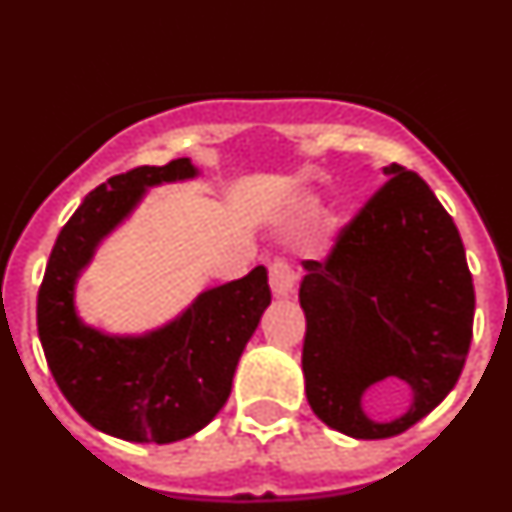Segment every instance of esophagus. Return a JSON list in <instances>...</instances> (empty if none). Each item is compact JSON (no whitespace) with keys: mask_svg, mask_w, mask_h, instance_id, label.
Returning a JSON list of instances; mask_svg holds the SVG:
<instances>
[{"mask_svg":"<svg viewBox=\"0 0 512 512\" xmlns=\"http://www.w3.org/2000/svg\"><path fill=\"white\" fill-rule=\"evenodd\" d=\"M297 282V271L292 269V264L284 259H274L269 264V284L274 289V295L277 297H287L292 295V289H295Z\"/></svg>","mask_w":512,"mask_h":512,"instance_id":"34e87169","label":"esophagus"}]
</instances>
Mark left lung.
I'll list each match as a JSON object with an SVG mask.
<instances>
[{
	"label": "left lung",
	"instance_id": "obj_1",
	"mask_svg": "<svg viewBox=\"0 0 512 512\" xmlns=\"http://www.w3.org/2000/svg\"><path fill=\"white\" fill-rule=\"evenodd\" d=\"M384 174L328 256L302 261L300 284L307 402L325 425L366 441L408 431L454 390L474 323L472 274L451 215L415 171L390 164ZM382 378L414 390L411 410L392 424L360 410Z\"/></svg>",
	"mask_w": 512,
	"mask_h": 512
}]
</instances>
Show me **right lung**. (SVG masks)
Returning a JSON list of instances; mask_svg holds the SVG:
<instances>
[{
  "mask_svg": "<svg viewBox=\"0 0 512 512\" xmlns=\"http://www.w3.org/2000/svg\"><path fill=\"white\" fill-rule=\"evenodd\" d=\"M192 176L189 158H174L99 184L58 233L38 289V336L58 390L89 425L125 441L171 443L205 428L228 400L238 359L271 302L266 269L256 266L148 336H104L79 320L74 284L99 241L148 187Z\"/></svg>",
  "mask_w": 512,
  "mask_h": 512,
  "instance_id": "right-lung-1",
  "label": "right lung"
}]
</instances>
